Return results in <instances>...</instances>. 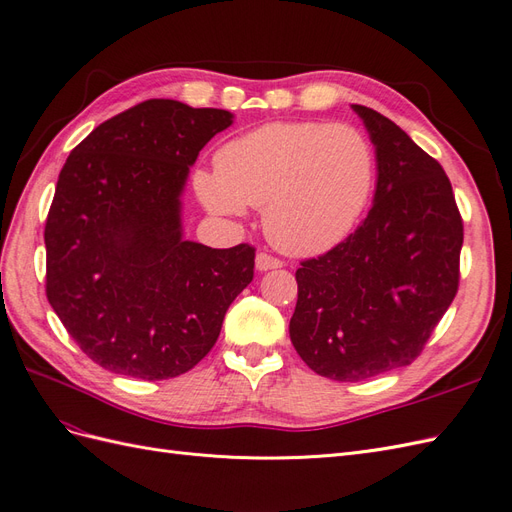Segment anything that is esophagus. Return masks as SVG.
<instances>
[{
	"label": "esophagus",
	"instance_id": "obj_1",
	"mask_svg": "<svg viewBox=\"0 0 512 512\" xmlns=\"http://www.w3.org/2000/svg\"><path fill=\"white\" fill-rule=\"evenodd\" d=\"M282 267V260L280 258H273L269 254H258L256 256V271H271V269H280Z\"/></svg>",
	"mask_w": 512,
	"mask_h": 512
}]
</instances>
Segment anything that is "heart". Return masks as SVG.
<instances>
[{
    "mask_svg": "<svg viewBox=\"0 0 512 512\" xmlns=\"http://www.w3.org/2000/svg\"><path fill=\"white\" fill-rule=\"evenodd\" d=\"M196 170L194 190L211 213L262 207L269 241L290 256L342 243L365 211L376 179L367 136L348 123L275 121L235 136Z\"/></svg>",
    "mask_w": 512,
    "mask_h": 512,
    "instance_id": "obj_1",
    "label": "heart"
}]
</instances>
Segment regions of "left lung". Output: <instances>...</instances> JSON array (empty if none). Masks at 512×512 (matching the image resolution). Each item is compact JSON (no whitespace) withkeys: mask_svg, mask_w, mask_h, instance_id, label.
<instances>
[{"mask_svg":"<svg viewBox=\"0 0 512 512\" xmlns=\"http://www.w3.org/2000/svg\"><path fill=\"white\" fill-rule=\"evenodd\" d=\"M376 147L365 222L301 262L290 342L316 374L359 382L410 365L453 303L463 222L444 168L389 117L352 104Z\"/></svg>","mask_w":512,"mask_h":512,"instance_id":"8db88e82","label":"left lung"}]
</instances>
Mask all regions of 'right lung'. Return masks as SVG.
<instances>
[{
	"mask_svg": "<svg viewBox=\"0 0 512 512\" xmlns=\"http://www.w3.org/2000/svg\"><path fill=\"white\" fill-rule=\"evenodd\" d=\"M222 108L147 100L76 145L44 228L46 297L91 361L168 380L218 342L254 277V247L183 237L181 194L200 149L232 126Z\"/></svg>",
	"mask_w": 512,
	"mask_h": 512,
	"instance_id": "add662e5",
	"label": "right lung"
}]
</instances>
